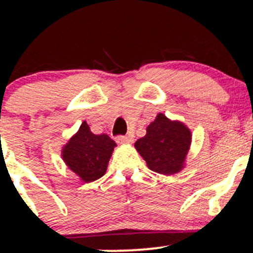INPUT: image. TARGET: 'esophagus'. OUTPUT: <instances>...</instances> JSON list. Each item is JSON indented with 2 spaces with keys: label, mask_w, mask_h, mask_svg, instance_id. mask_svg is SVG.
<instances>
[{
  "label": "esophagus",
  "mask_w": 253,
  "mask_h": 253,
  "mask_svg": "<svg viewBox=\"0 0 253 253\" xmlns=\"http://www.w3.org/2000/svg\"><path fill=\"white\" fill-rule=\"evenodd\" d=\"M118 144H130L133 143V138L130 135H119L117 136Z\"/></svg>",
  "instance_id": "obj_1"
}]
</instances>
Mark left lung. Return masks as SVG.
Returning <instances> with one entry per match:
<instances>
[{
	"instance_id": "1",
	"label": "left lung",
	"mask_w": 253,
	"mask_h": 253,
	"mask_svg": "<svg viewBox=\"0 0 253 253\" xmlns=\"http://www.w3.org/2000/svg\"><path fill=\"white\" fill-rule=\"evenodd\" d=\"M191 143V132L181 121H172L159 113L146 128V135L134 146L147 168L162 175L179 172L185 164Z\"/></svg>"
}]
</instances>
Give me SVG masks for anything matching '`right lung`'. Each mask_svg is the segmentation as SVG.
Listing matches in <instances>:
<instances>
[{
	"label": "right lung",
	"mask_w": 253,
	"mask_h": 253,
	"mask_svg": "<svg viewBox=\"0 0 253 253\" xmlns=\"http://www.w3.org/2000/svg\"><path fill=\"white\" fill-rule=\"evenodd\" d=\"M115 141L107 134H94L85 121L62 150L63 161L83 182H94L107 171Z\"/></svg>",
	"instance_id": "right-lung-1"
}]
</instances>
